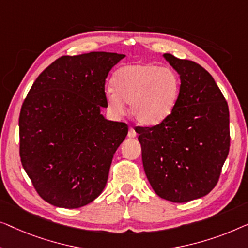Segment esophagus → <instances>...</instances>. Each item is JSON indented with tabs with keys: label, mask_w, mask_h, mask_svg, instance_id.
Instances as JSON below:
<instances>
[{
	"label": "esophagus",
	"mask_w": 248,
	"mask_h": 248,
	"mask_svg": "<svg viewBox=\"0 0 248 248\" xmlns=\"http://www.w3.org/2000/svg\"><path fill=\"white\" fill-rule=\"evenodd\" d=\"M136 136H137V134H136V131L134 130V128H132V127L129 128V131H128V137H129V138H135Z\"/></svg>",
	"instance_id": "34e87169"
}]
</instances>
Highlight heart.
I'll list each match as a JSON object with an SVG mask.
<instances>
[{
    "label": "heart",
    "instance_id": "heart-1",
    "mask_svg": "<svg viewBox=\"0 0 248 248\" xmlns=\"http://www.w3.org/2000/svg\"><path fill=\"white\" fill-rule=\"evenodd\" d=\"M181 83L172 68L156 64H129L113 74L112 89H108V108L123 116L130 103L131 116L138 124L152 127L172 113L179 100Z\"/></svg>",
    "mask_w": 248,
    "mask_h": 248
}]
</instances>
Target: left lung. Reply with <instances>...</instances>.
<instances>
[{
	"instance_id": "8db88e82",
	"label": "left lung",
	"mask_w": 248,
	"mask_h": 248,
	"mask_svg": "<svg viewBox=\"0 0 248 248\" xmlns=\"http://www.w3.org/2000/svg\"><path fill=\"white\" fill-rule=\"evenodd\" d=\"M180 74L172 113L153 127H138L142 165L158 197L187 202L216 186L230 146L227 101L208 71L192 61L164 54Z\"/></svg>"
}]
</instances>
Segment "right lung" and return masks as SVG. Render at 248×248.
Returning <instances> with one entry per match:
<instances>
[{
	"mask_svg": "<svg viewBox=\"0 0 248 248\" xmlns=\"http://www.w3.org/2000/svg\"><path fill=\"white\" fill-rule=\"evenodd\" d=\"M124 55L62 56L31 86L19 117L20 158L37 193L75 209L106 186L113 154L128 125L104 119L106 78Z\"/></svg>",
	"mask_w": 248,
	"mask_h": 248,
	"instance_id": "right-lung-1",
	"label": "right lung"
}]
</instances>
